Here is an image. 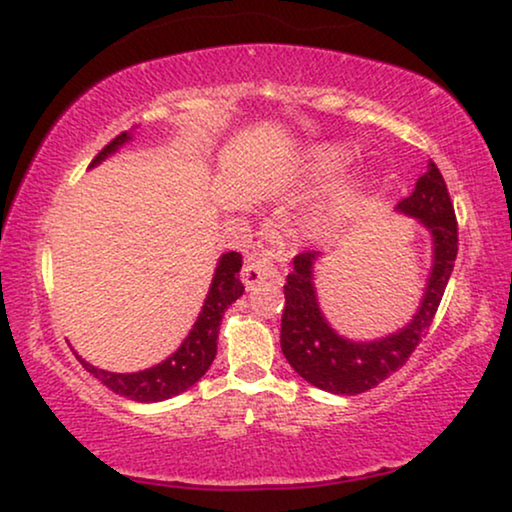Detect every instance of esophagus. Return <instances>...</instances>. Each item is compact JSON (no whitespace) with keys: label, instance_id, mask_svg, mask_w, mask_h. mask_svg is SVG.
I'll return each instance as SVG.
<instances>
[{"label":"esophagus","instance_id":"34e87169","mask_svg":"<svg viewBox=\"0 0 512 512\" xmlns=\"http://www.w3.org/2000/svg\"><path fill=\"white\" fill-rule=\"evenodd\" d=\"M241 278L248 290H255L264 281H281V260H278L276 250L260 248L252 252L245 262Z\"/></svg>","mask_w":512,"mask_h":512}]
</instances>
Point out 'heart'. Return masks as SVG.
Wrapping results in <instances>:
<instances>
[{"label": "heart", "instance_id": "1", "mask_svg": "<svg viewBox=\"0 0 512 512\" xmlns=\"http://www.w3.org/2000/svg\"><path fill=\"white\" fill-rule=\"evenodd\" d=\"M349 163V154L342 147H318L311 154V173L318 180H332L337 177Z\"/></svg>", "mask_w": 512, "mask_h": 512}]
</instances>
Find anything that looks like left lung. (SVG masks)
I'll list each match as a JSON object with an SVG mask.
<instances>
[{
    "mask_svg": "<svg viewBox=\"0 0 512 512\" xmlns=\"http://www.w3.org/2000/svg\"><path fill=\"white\" fill-rule=\"evenodd\" d=\"M398 210L417 217L431 231L433 269L417 316L395 335L374 342H351L339 337L320 313L313 290V262L318 252H299L292 262L295 269L285 283L281 349L299 377L316 388L337 395L370 391L407 363L433 323L459 250L452 199L445 177L433 161H428V170L417 180L414 192L398 203Z\"/></svg>",
    "mask_w": 512,
    "mask_h": 512,
    "instance_id": "1",
    "label": "left lung"
}]
</instances>
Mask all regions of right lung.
Wrapping results in <instances>:
<instances>
[{
	"label": "right lung",
	"mask_w": 512,
	"mask_h": 512,
	"mask_svg": "<svg viewBox=\"0 0 512 512\" xmlns=\"http://www.w3.org/2000/svg\"><path fill=\"white\" fill-rule=\"evenodd\" d=\"M131 140V133H119L112 142H107L100 149L98 156L91 161V166H98L100 161H105L109 154H114L121 145ZM243 267L241 252H227L220 257L217 264L213 283H210L208 297L203 302V309L199 313L192 332H189L185 342L177 349L173 356L163 360V363L149 367L142 372L131 374H117V372H105L93 367L86 360H81V365L93 374L95 379H100L109 391L126 395V398L138 400V403H159V400L173 398V395L187 391L189 386H194L203 374L208 372V367L213 365L215 353H217V332H220V323L224 311L231 302H236L243 295V283L238 278V271Z\"/></svg>",
	"instance_id": "1"
}]
</instances>
